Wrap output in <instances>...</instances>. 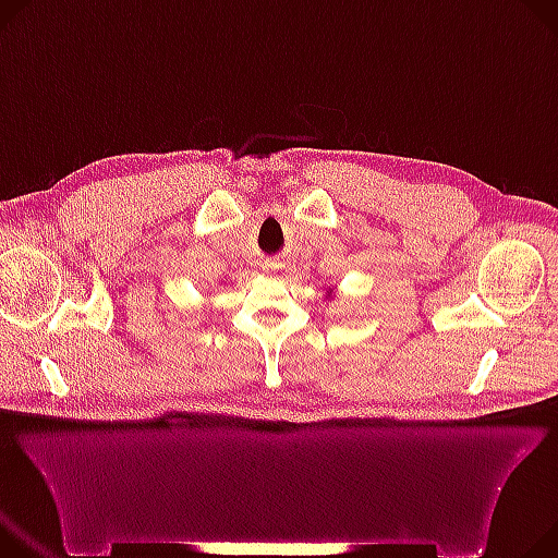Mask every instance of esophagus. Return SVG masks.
<instances>
[{
	"label": "esophagus",
	"mask_w": 558,
	"mask_h": 558,
	"mask_svg": "<svg viewBox=\"0 0 558 558\" xmlns=\"http://www.w3.org/2000/svg\"><path fill=\"white\" fill-rule=\"evenodd\" d=\"M280 265L278 263H265V271H276Z\"/></svg>",
	"instance_id": "obj_1"
}]
</instances>
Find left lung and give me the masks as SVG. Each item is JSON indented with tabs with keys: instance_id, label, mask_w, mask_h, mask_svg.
Listing matches in <instances>:
<instances>
[{
	"instance_id": "obj_1",
	"label": "left lung",
	"mask_w": 558,
	"mask_h": 558,
	"mask_svg": "<svg viewBox=\"0 0 558 558\" xmlns=\"http://www.w3.org/2000/svg\"><path fill=\"white\" fill-rule=\"evenodd\" d=\"M327 295H331V291H329V293H327Z\"/></svg>"
}]
</instances>
